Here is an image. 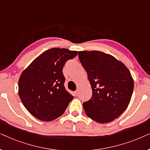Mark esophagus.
Segmentation results:
<instances>
[{
	"mask_svg": "<svg viewBox=\"0 0 150 150\" xmlns=\"http://www.w3.org/2000/svg\"><path fill=\"white\" fill-rule=\"evenodd\" d=\"M74 94L76 95V96H78V95H79V91L78 90H76V91H74Z\"/></svg>",
	"mask_w": 150,
	"mask_h": 150,
	"instance_id": "esophagus-1",
	"label": "esophagus"
}]
</instances>
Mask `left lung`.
<instances>
[{
    "label": "left lung",
    "mask_w": 150,
    "mask_h": 150,
    "mask_svg": "<svg viewBox=\"0 0 150 150\" xmlns=\"http://www.w3.org/2000/svg\"><path fill=\"white\" fill-rule=\"evenodd\" d=\"M92 96L83 103L85 113L100 124L112 122L128 107L134 89L130 71L122 61L101 51H79Z\"/></svg>",
    "instance_id": "1"
}]
</instances>
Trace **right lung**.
I'll list each match as a JSON object with an SVG mask.
<instances>
[{
    "label": "right lung",
    "instance_id": "obj_1",
    "mask_svg": "<svg viewBox=\"0 0 150 150\" xmlns=\"http://www.w3.org/2000/svg\"><path fill=\"white\" fill-rule=\"evenodd\" d=\"M77 51L53 48L45 51L24 69L18 81V95L25 108L41 121L62 115L74 97L64 86L63 67Z\"/></svg>",
    "mask_w": 150,
    "mask_h": 150
}]
</instances>
